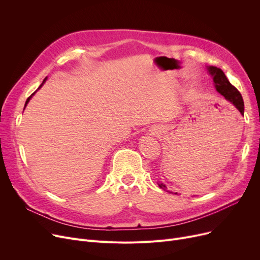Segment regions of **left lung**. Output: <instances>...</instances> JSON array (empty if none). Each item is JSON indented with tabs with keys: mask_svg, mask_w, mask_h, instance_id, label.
I'll return each instance as SVG.
<instances>
[{
	"mask_svg": "<svg viewBox=\"0 0 260 260\" xmlns=\"http://www.w3.org/2000/svg\"><path fill=\"white\" fill-rule=\"evenodd\" d=\"M208 70H209L210 74L213 76V81L215 83L216 90L220 94H222L228 101H230L238 109L241 115H243L244 104H243L242 95L238 91V89L230 83L228 78L225 77L224 73L220 70V68H217L215 66H210ZM159 186L163 189L167 188L166 184H163V183H160ZM175 194H177V193H175Z\"/></svg>",
	"mask_w": 260,
	"mask_h": 260,
	"instance_id": "8db88e82",
	"label": "left lung"
}]
</instances>
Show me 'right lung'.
<instances>
[{"label":"right lung","mask_w":260,"mask_h":260,"mask_svg":"<svg viewBox=\"0 0 260 260\" xmlns=\"http://www.w3.org/2000/svg\"><path fill=\"white\" fill-rule=\"evenodd\" d=\"M45 81H46V78H45V79H44V81H43V83H42V84H41V85H40V87H41V86H42V85H43V84H44V82H45ZM40 87H39V88H38V89H40ZM36 91H37V90H36ZM36 91H35V92H34V93H32V94H31V95H30V97H28V98H27V100H26V103H25V106H26V105H27V103H28V102H29V100H30V99H31V97H32V95H34V94H35V93H36Z\"/></svg>","instance_id":"add662e5"}]
</instances>
